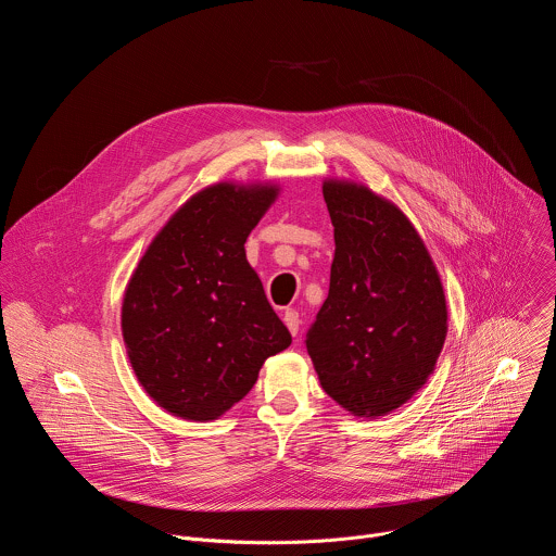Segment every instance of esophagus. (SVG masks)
I'll return each mask as SVG.
<instances>
[{
  "label": "esophagus",
  "mask_w": 556,
  "mask_h": 556,
  "mask_svg": "<svg viewBox=\"0 0 556 556\" xmlns=\"http://www.w3.org/2000/svg\"><path fill=\"white\" fill-rule=\"evenodd\" d=\"M281 319H283V324H286V328L290 330V334L294 337L296 332H299V312L296 309H292V307H288L283 314H281Z\"/></svg>",
  "instance_id": "34e87169"
}]
</instances>
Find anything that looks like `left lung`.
Listing matches in <instances>:
<instances>
[{"mask_svg": "<svg viewBox=\"0 0 556 556\" xmlns=\"http://www.w3.org/2000/svg\"><path fill=\"white\" fill-rule=\"evenodd\" d=\"M324 198L337 249L305 345L330 399L378 418L433 374L448 330L444 288L416 226L391 200L334 178Z\"/></svg>", "mask_w": 556, "mask_h": 556, "instance_id": "8db88e82", "label": "left lung"}]
</instances>
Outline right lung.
Listing matches in <instances>:
<instances>
[{
  "instance_id": "add662e5",
  "label": "right lung",
  "mask_w": 556,
  "mask_h": 556,
  "mask_svg": "<svg viewBox=\"0 0 556 556\" xmlns=\"http://www.w3.org/2000/svg\"><path fill=\"white\" fill-rule=\"evenodd\" d=\"M277 182H215L193 193L140 257L121 307L131 369L176 418L217 420L292 337L247 260V237Z\"/></svg>"
}]
</instances>
